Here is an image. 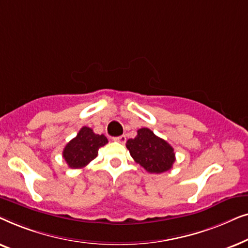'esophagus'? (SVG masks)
<instances>
[{"label": "esophagus", "instance_id": "esophagus-1", "mask_svg": "<svg viewBox=\"0 0 248 248\" xmlns=\"http://www.w3.org/2000/svg\"><path fill=\"white\" fill-rule=\"evenodd\" d=\"M113 140L120 142V143H125V142H126V137H125V135H120V137L113 138Z\"/></svg>", "mask_w": 248, "mask_h": 248}]
</instances>
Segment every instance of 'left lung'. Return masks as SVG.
I'll return each instance as SVG.
<instances>
[{
	"label": "left lung",
	"mask_w": 248,
	"mask_h": 248,
	"mask_svg": "<svg viewBox=\"0 0 248 248\" xmlns=\"http://www.w3.org/2000/svg\"><path fill=\"white\" fill-rule=\"evenodd\" d=\"M126 148L135 162L151 174L169 170L176 160L171 145L147 127L138 130L137 137L127 140Z\"/></svg>",
	"instance_id": "obj_1"
}]
</instances>
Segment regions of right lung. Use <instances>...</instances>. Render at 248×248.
I'll return each mask as SVG.
<instances>
[{
	"mask_svg": "<svg viewBox=\"0 0 248 248\" xmlns=\"http://www.w3.org/2000/svg\"><path fill=\"white\" fill-rule=\"evenodd\" d=\"M108 143L104 134H96L90 127L83 126L65 145L63 158L70 168H83L97 157L99 148Z\"/></svg>",
	"mask_w": 248,
	"mask_h": 248,
	"instance_id": "obj_1",
	"label": "right lung"
}]
</instances>
